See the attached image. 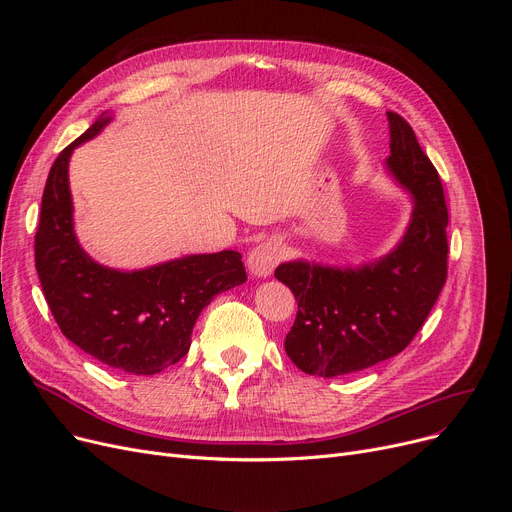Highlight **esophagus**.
I'll use <instances>...</instances> for the list:
<instances>
[{"label":"esophagus","mask_w":512,"mask_h":512,"mask_svg":"<svg viewBox=\"0 0 512 512\" xmlns=\"http://www.w3.org/2000/svg\"><path fill=\"white\" fill-rule=\"evenodd\" d=\"M284 249L280 242L276 240H263L257 247L249 251L247 265L253 276H270L274 272V267L282 261Z\"/></svg>","instance_id":"obj_1"}]
</instances>
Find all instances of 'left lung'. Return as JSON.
<instances>
[{
	"mask_svg": "<svg viewBox=\"0 0 512 512\" xmlns=\"http://www.w3.org/2000/svg\"><path fill=\"white\" fill-rule=\"evenodd\" d=\"M388 120V168L415 197L400 245L359 270L292 261L274 272L299 303L284 340L286 355L309 375L355 373L405 351L448 276V209L440 174L411 124L396 112H388Z\"/></svg>",
	"mask_w": 512,
	"mask_h": 512,
	"instance_id": "1",
	"label": "left lung"
}]
</instances>
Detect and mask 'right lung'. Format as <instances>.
Wrapping results in <instances>:
<instances>
[{"instance_id": "1", "label": "right lung", "mask_w": 512, "mask_h": 512, "mask_svg": "<svg viewBox=\"0 0 512 512\" xmlns=\"http://www.w3.org/2000/svg\"><path fill=\"white\" fill-rule=\"evenodd\" d=\"M107 122L99 118L53 161L35 234V267L49 311L70 342L114 369L153 375L188 353L201 311L215 294L247 282V272L236 251L118 272L78 247L68 159Z\"/></svg>"}]
</instances>
